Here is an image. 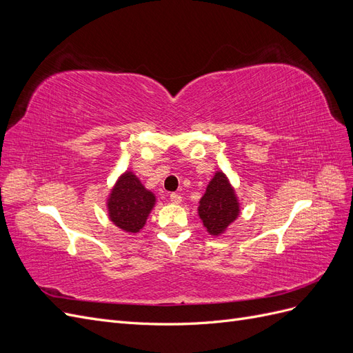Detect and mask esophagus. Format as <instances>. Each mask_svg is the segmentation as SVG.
Here are the masks:
<instances>
[{
    "label": "esophagus",
    "instance_id": "1",
    "mask_svg": "<svg viewBox=\"0 0 353 353\" xmlns=\"http://www.w3.org/2000/svg\"><path fill=\"white\" fill-rule=\"evenodd\" d=\"M169 199H170V201L175 203V205H179V203L183 201V197H181V196H179V194H176V193H172V194H170V196H169Z\"/></svg>",
    "mask_w": 353,
    "mask_h": 353
}]
</instances>
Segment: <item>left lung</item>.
<instances>
[{
    "label": "left lung",
    "mask_w": 353,
    "mask_h": 353,
    "mask_svg": "<svg viewBox=\"0 0 353 353\" xmlns=\"http://www.w3.org/2000/svg\"><path fill=\"white\" fill-rule=\"evenodd\" d=\"M240 213L239 200L227 176L216 172L209 183L206 193L200 199L199 215L212 236H219Z\"/></svg>",
    "instance_id": "left-lung-1"
}]
</instances>
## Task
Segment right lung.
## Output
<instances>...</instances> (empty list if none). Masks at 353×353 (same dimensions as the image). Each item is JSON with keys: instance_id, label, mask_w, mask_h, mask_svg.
I'll return each instance as SVG.
<instances>
[{"instance_id": "right-lung-1", "label": "right lung", "mask_w": 353, "mask_h": 353, "mask_svg": "<svg viewBox=\"0 0 353 353\" xmlns=\"http://www.w3.org/2000/svg\"><path fill=\"white\" fill-rule=\"evenodd\" d=\"M154 201V194L145 190L140 179L132 172H125L108 200L110 221L121 230L135 234L144 227Z\"/></svg>"}]
</instances>
